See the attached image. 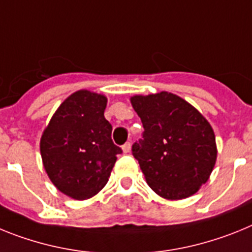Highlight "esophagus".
Segmentation results:
<instances>
[{"label": "esophagus", "mask_w": 252, "mask_h": 252, "mask_svg": "<svg viewBox=\"0 0 252 252\" xmlns=\"http://www.w3.org/2000/svg\"><path fill=\"white\" fill-rule=\"evenodd\" d=\"M130 147H132V146H130V142H126V143L123 146V152L129 153L130 152Z\"/></svg>", "instance_id": "1"}]
</instances>
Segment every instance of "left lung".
<instances>
[{"label":"left lung","mask_w":252,"mask_h":252,"mask_svg":"<svg viewBox=\"0 0 252 252\" xmlns=\"http://www.w3.org/2000/svg\"><path fill=\"white\" fill-rule=\"evenodd\" d=\"M143 124V137L132 146L146 181L168 200L195 194L217 159L216 135L192 105L171 93L130 97Z\"/></svg>","instance_id":"obj_1"}]
</instances>
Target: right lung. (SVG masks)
<instances>
[{
  "label": "right lung",
  "mask_w": 252,
  "mask_h": 252,
  "mask_svg": "<svg viewBox=\"0 0 252 252\" xmlns=\"http://www.w3.org/2000/svg\"><path fill=\"white\" fill-rule=\"evenodd\" d=\"M106 102L100 94L76 91L60 105L41 135V159L50 181L77 200L96 195L106 185L122 153L104 117Z\"/></svg>",
  "instance_id": "add662e5"
}]
</instances>
